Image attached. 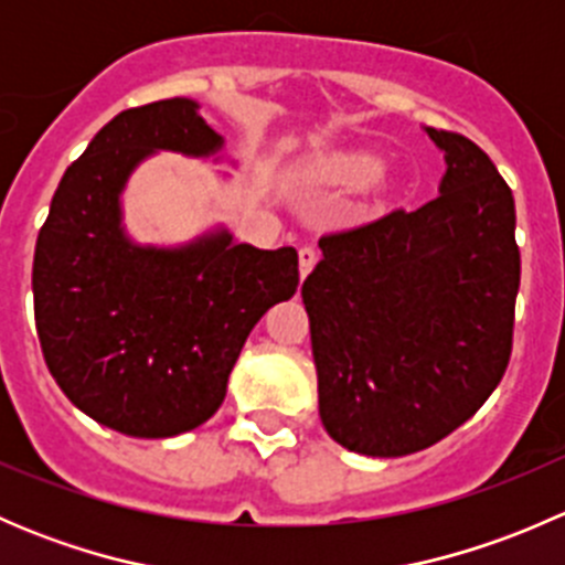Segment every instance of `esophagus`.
Returning a JSON list of instances; mask_svg holds the SVG:
<instances>
[{
  "mask_svg": "<svg viewBox=\"0 0 565 565\" xmlns=\"http://www.w3.org/2000/svg\"><path fill=\"white\" fill-rule=\"evenodd\" d=\"M298 265H300V276H309L311 273V267L317 265V250L311 248V246H303L298 250Z\"/></svg>",
  "mask_w": 565,
  "mask_h": 565,
  "instance_id": "34e87169",
  "label": "esophagus"
}]
</instances>
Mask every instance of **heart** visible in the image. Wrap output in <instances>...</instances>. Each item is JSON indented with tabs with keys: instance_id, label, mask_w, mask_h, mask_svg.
Returning <instances> with one entry per match:
<instances>
[{
	"instance_id": "heart-1",
	"label": "heart",
	"mask_w": 565,
	"mask_h": 565,
	"mask_svg": "<svg viewBox=\"0 0 565 565\" xmlns=\"http://www.w3.org/2000/svg\"><path fill=\"white\" fill-rule=\"evenodd\" d=\"M385 172V161L374 152L352 150V152H330L311 163V174L324 185L363 188L372 185Z\"/></svg>"
}]
</instances>
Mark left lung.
<instances>
[{
    "mask_svg": "<svg viewBox=\"0 0 565 565\" xmlns=\"http://www.w3.org/2000/svg\"><path fill=\"white\" fill-rule=\"evenodd\" d=\"M426 134L446 152L440 196L319 237L322 259L300 289L319 418L339 446L366 457H407L451 435L511 358V188L470 139Z\"/></svg>",
    "mask_w": 565,
    "mask_h": 565,
    "instance_id": "left-lung-1",
    "label": "left lung"
}]
</instances>
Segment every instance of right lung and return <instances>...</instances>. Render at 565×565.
I'll list each match as a JSON object with an SVG mask.
<instances>
[{
	"label": "right lung",
	"mask_w": 565,
	"mask_h": 565,
	"mask_svg": "<svg viewBox=\"0 0 565 565\" xmlns=\"http://www.w3.org/2000/svg\"><path fill=\"white\" fill-rule=\"evenodd\" d=\"M158 150H224L191 98L119 111L67 167L38 235L35 324L45 366L82 413L130 437L202 426L226 396L248 333L298 289V250L218 230L139 246L122 224L130 174Z\"/></svg>",
	"instance_id": "right-lung-1"
}]
</instances>
